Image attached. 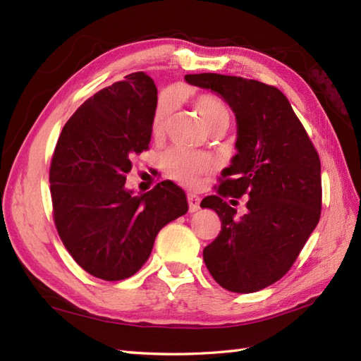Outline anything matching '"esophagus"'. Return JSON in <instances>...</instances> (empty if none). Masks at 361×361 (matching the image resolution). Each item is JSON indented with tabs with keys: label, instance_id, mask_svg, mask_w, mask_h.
Here are the masks:
<instances>
[{
	"label": "esophagus",
	"instance_id": "esophagus-1",
	"mask_svg": "<svg viewBox=\"0 0 361 361\" xmlns=\"http://www.w3.org/2000/svg\"><path fill=\"white\" fill-rule=\"evenodd\" d=\"M188 204H189V211L195 212L200 209V197L195 194H188Z\"/></svg>",
	"mask_w": 361,
	"mask_h": 361
}]
</instances>
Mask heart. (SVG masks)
<instances>
[{"label":"heart","mask_w":361,"mask_h":361,"mask_svg":"<svg viewBox=\"0 0 361 361\" xmlns=\"http://www.w3.org/2000/svg\"><path fill=\"white\" fill-rule=\"evenodd\" d=\"M195 110L211 132H219L228 127L231 121V111L226 104L214 94H198L192 99ZM175 99L171 93H161L153 105L150 128L153 136H163L171 122ZM163 167L166 173L180 185L192 188L200 181L204 173L212 169V159L200 152L185 149H171L163 155Z\"/></svg>","instance_id":"1"}]
</instances>
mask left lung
<instances>
[{
  "label": "left lung",
  "instance_id": "8db88e82",
  "mask_svg": "<svg viewBox=\"0 0 361 361\" xmlns=\"http://www.w3.org/2000/svg\"><path fill=\"white\" fill-rule=\"evenodd\" d=\"M190 85L216 91L237 119V155L202 208L217 212L221 231L203 250L219 286L252 293L295 264L321 216V163L315 145L281 90L216 73L188 74ZM249 197L247 214L226 198ZM235 200H231L234 203Z\"/></svg>",
  "mask_w": 361,
  "mask_h": 361
}]
</instances>
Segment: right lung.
Wrapping results in <instances>:
<instances>
[{"instance_id":"add662e5","label":"right lung","mask_w":361,"mask_h":361,"mask_svg":"<svg viewBox=\"0 0 361 361\" xmlns=\"http://www.w3.org/2000/svg\"><path fill=\"white\" fill-rule=\"evenodd\" d=\"M157 94L142 71L102 88L68 119L52 153L54 224L78 265L99 279L133 276L159 229L188 212L186 194L172 181L141 195L126 189L130 159L149 149Z\"/></svg>"}]
</instances>
